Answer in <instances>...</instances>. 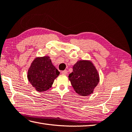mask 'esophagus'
<instances>
[{
    "instance_id": "1",
    "label": "esophagus",
    "mask_w": 132,
    "mask_h": 132,
    "mask_svg": "<svg viewBox=\"0 0 132 132\" xmlns=\"http://www.w3.org/2000/svg\"><path fill=\"white\" fill-rule=\"evenodd\" d=\"M61 73L62 74H64V75H67V70H64L61 71Z\"/></svg>"
}]
</instances>
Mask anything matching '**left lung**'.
<instances>
[{
    "instance_id": "left-lung-1",
    "label": "left lung",
    "mask_w": 132,
    "mask_h": 132,
    "mask_svg": "<svg viewBox=\"0 0 132 132\" xmlns=\"http://www.w3.org/2000/svg\"><path fill=\"white\" fill-rule=\"evenodd\" d=\"M69 80L76 93L81 96H87L93 93L99 81L95 67L88 61H78L73 67Z\"/></svg>"
}]
</instances>
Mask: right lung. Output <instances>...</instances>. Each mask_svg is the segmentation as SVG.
<instances>
[{
    "mask_svg": "<svg viewBox=\"0 0 132 132\" xmlns=\"http://www.w3.org/2000/svg\"><path fill=\"white\" fill-rule=\"evenodd\" d=\"M60 74L49 56L36 59L30 67L27 78L37 91L43 92L51 87L54 80Z\"/></svg>",
    "mask_w": 132,
    "mask_h": 132,
    "instance_id": "obj_1",
    "label": "right lung"
}]
</instances>
